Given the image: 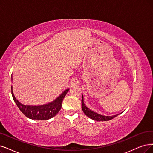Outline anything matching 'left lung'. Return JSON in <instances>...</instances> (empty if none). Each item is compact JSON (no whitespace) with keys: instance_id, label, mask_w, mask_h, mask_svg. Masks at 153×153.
I'll list each match as a JSON object with an SVG mask.
<instances>
[{"instance_id":"1","label":"left lung","mask_w":153,"mask_h":153,"mask_svg":"<svg viewBox=\"0 0 153 153\" xmlns=\"http://www.w3.org/2000/svg\"><path fill=\"white\" fill-rule=\"evenodd\" d=\"M82 110L83 112L84 113L86 116H88L89 118H91V119L96 120V121H108L110 120L113 118L116 117L118 115H113V116H105V115H100L97 113H96L90 109H89L88 107L84 105V98H83V95L82 96Z\"/></svg>"}]
</instances>
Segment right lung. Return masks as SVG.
<instances>
[{
  "mask_svg": "<svg viewBox=\"0 0 153 153\" xmlns=\"http://www.w3.org/2000/svg\"><path fill=\"white\" fill-rule=\"evenodd\" d=\"M69 90V89L65 90L52 102L48 104L40 106H27L22 105L18 100H16L13 93V86H11V93H12L13 100L20 111L26 117L30 118V119L39 120H47L50 119L58 114L61 109L62 101Z\"/></svg>",
  "mask_w": 153,
  "mask_h": 153,
  "instance_id": "right-lung-1",
  "label": "right lung"
}]
</instances>
